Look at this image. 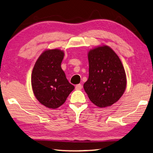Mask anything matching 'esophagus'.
<instances>
[{"instance_id": "1", "label": "esophagus", "mask_w": 153, "mask_h": 153, "mask_svg": "<svg viewBox=\"0 0 153 153\" xmlns=\"http://www.w3.org/2000/svg\"><path fill=\"white\" fill-rule=\"evenodd\" d=\"M82 84H77V85H76V90H82Z\"/></svg>"}]
</instances>
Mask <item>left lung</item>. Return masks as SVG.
Wrapping results in <instances>:
<instances>
[{
  "label": "left lung",
  "instance_id": "left-lung-1",
  "mask_svg": "<svg viewBox=\"0 0 153 153\" xmlns=\"http://www.w3.org/2000/svg\"><path fill=\"white\" fill-rule=\"evenodd\" d=\"M89 77L84 84L91 102L100 108L119 100L126 88V76L120 58L108 45L98 46L88 53Z\"/></svg>",
  "mask_w": 153,
  "mask_h": 153
}]
</instances>
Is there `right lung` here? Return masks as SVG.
Masks as SVG:
<instances>
[{"label":"right lung","mask_w":153,"mask_h":153,"mask_svg":"<svg viewBox=\"0 0 153 153\" xmlns=\"http://www.w3.org/2000/svg\"><path fill=\"white\" fill-rule=\"evenodd\" d=\"M64 52L61 49L43 51L35 62L31 74L33 94L41 104L55 109L65 103L74 86L61 67Z\"/></svg>","instance_id":"1"}]
</instances>
